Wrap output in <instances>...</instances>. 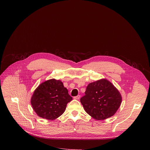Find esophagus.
Masks as SVG:
<instances>
[{"mask_svg":"<svg viewBox=\"0 0 150 150\" xmlns=\"http://www.w3.org/2000/svg\"><path fill=\"white\" fill-rule=\"evenodd\" d=\"M74 99H76V100H79V99L80 98V95H78V96L74 97Z\"/></svg>","mask_w":150,"mask_h":150,"instance_id":"esophagus-1","label":"esophagus"}]
</instances>
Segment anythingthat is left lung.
<instances>
[{
  "label": "left lung",
  "mask_w": 150,
  "mask_h": 150,
  "mask_svg": "<svg viewBox=\"0 0 150 150\" xmlns=\"http://www.w3.org/2000/svg\"><path fill=\"white\" fill-rule=\"evenodd\" d=\"M80 101L89 115L100 120L115 115L119 108L122 97L109 81L103 79L88 85Z\"/></svg>",
  "instance_id": "obj_1"
}]
</instances>
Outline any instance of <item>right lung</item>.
<instances>
[{
	"mask_svg": "<svg viewBox=\"0 0 150 150\" xmlns=\"http://www.w3.org/2000/svg\"><path fill=\"white\" fill-rule=\"evenodd\" d=\"M72 100L62 81L52 79L41 83L36 88L31 103L38 116L54 120L64 113L67 104Z\"/></svg>",
	"mask_w": 150,
	"mask_h": 150,
	"instance_id": "1",
	"label": "right lung"
}]
</instances>
